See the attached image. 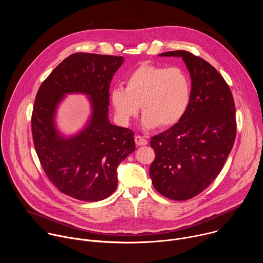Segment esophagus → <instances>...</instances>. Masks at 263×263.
I'll list each match as a JSON object with an SVG mask.
<instances>
[{
    "mask_svg": "<svg viewBox=\"0 0 263 263\" xmlns=\"http://www.w3.org/2000/svg\"><path fill=\"white\" fill-rule=\"evenodd\" d=\"M134 139H135V143L137 145H145V144H147V140L145 138H143L142 136L137 135V136H135Z\"/></svg>",
    "mask_w": 263,
    "mask_h": 263,
    "instance_id": "obj_1",
    "label": "esophagus"
}]
</instances>
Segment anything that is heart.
Here are the masks:
<instances>
[{
    "label": "heart",
    "instance_id": "b5f03b06",
    "mask_svg": "<svg viewBox=\"0 0 263 263\" xmlns=\"http://www.w3.org/2000/svg\"><path fill=\"white\" fill-rule=\"evenodd\" d=\"M125 84L126 88L118 86L110 91V103L124 125L138 114L140 105L145 129L172 127L189 109L192 83L180 67L141 63L128 74Z\"/></svg>",
    "mask_w": 263,
    "mask_h": 263
}]
</instances>
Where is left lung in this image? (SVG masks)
Masks as SVG:
<instances>
[{
  "mask_svg": "<svg viewBox=\"0 0 263 263\" xmlns=\"http://www.w3.org/2000/svg\"><path fill=\"white\" fill-rule=\"evenodd\" d=\"M160 57H181L192 79L191 103L182 120L152 137L155 160L149 177L165 198L185 201L202 193L217 177L236 136L235 104L219 72L187 51Z\"/></svg>",
  "mask_w": 263,
  "mask_h": 263,
  "instance_id": "left-lung-1",
  "label": "left lung"
}]
</instances>
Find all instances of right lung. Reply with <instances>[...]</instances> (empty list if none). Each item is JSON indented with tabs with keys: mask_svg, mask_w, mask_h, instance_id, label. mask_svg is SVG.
<instances>
[{
	"mask_svg": "<svg viewBox=\"0 0 263 263\" xmlns=\"http://www.w3.org/2000/svg\"><path fill=\"white\" fill-rule=\"evenodd\" d=\"M124 57L74 53L43 82L34 102L32 135L37 156L50 181L64 195L85 202L108 198L118 187V166L134 152L132 130L108 119L109 85ZM89 98L91 116L77 134L66 137L55 125L65 95Z\"/></svg>",
	"mask_w": 263,
	"mask_h": 263,
	"instance_id": "add662e5",
	"label": "right lung"
}]
</instances>
